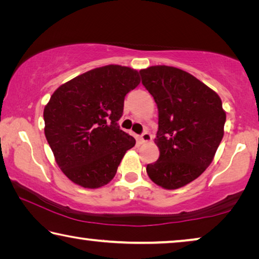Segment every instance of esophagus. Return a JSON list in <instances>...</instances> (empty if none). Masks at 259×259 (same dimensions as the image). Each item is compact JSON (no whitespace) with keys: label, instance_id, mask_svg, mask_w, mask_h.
I'll use <instances>...</instances> for the list:
<instances>
[{"label":"esophagus","instance_id":"esophagus-1","mask_svg":"<svg viewBox=\"0 0 259 259\" xmlns=\"http://www.w3.org/2000/svg\"><path fill=\"white\" fill-rule=\"evenodd\" d=\"M151 140H152V135L148 133V131H145V133H143V135L140 136V142L143 144L151 142Z\"/></svg>","mask_w":259,"mask_h":259}]
</instances>
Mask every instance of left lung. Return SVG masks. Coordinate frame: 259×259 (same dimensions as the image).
Returning a JSON list of instances; mask_svg holds the SVG:
<instances>
[{"instance_id":"left-lung-1","label":"left lung","mask_w":259,"mask_h":259,"mask_svg":"<svg viewBox=\"0 0 259 259\" xmlns=\"http://www.w3.org/2000/svg\"><path fill=\"white\" fill-rule=\"evenodd\" d=\"M139 73L159 112L154 142L160 156L146 171L157 186L177 190L212 162L224 136L226 113L212 89L181 68L157 65Z\"/></svg>"}]
</instances>
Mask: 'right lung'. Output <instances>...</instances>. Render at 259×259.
I'll return each mask as SVG.
<instances>
[{"label":"right lung","mask_w":259,"mask_h":259,"mask_svg":"<svg viewBox=\"0 0 259 259\" xmlns=\"http://www.w3.org/2000/svg\"><path fill=\"white\" fill-rule=\"evenodd\" d=\"M140 83L138 71L106 65L57 89L43 111L45 135L69 181L84 188L107 185L136 140L117 125L124 97Z\"/></svg>","instance_id":"1"}]
</instances>
